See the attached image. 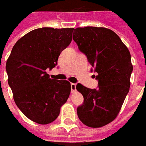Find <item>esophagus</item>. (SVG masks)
<instances>
[{"label":"esophagus","mask_w":146,"mask_h":146,"mask_svg":"<svg viewBox=\"0 0 146 146\" xmlns=\"http://www.w3.org/2000/svg\"><path fill=\"white\" fill-rule=\"evenodd\" d=\"M76 84H71V93H76Z\"/></svg>","instance_id":"esophagus-1"}]
</instances>
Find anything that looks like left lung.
Instances as JSON below:
<instances>
[{
	"instance_id": "8db88e82",
	"label": "left lung",
	"mask_w": 146,
	"mask_h": 146,
	"mask_svg": "<svg viewBox=\"0 0 146 146\" xmlns=\"http://www.w3.org/2000/svg\"><path fill=\"white\" fill-rule=\"evenodd\" d=\"M73 38L98 73L99 86L76 85L84 99L77 115L88 127L100 128L117 117L129 91L133 70L130 52L115 32L103 27L76 28Z\"/></svg>"
}]
</instances>
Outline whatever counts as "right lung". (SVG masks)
<instances>
[{
  "mask_svg": "<svg viewBox=\"0 0 146 146\" xmlns=\"http://www.w3.org/2000/svg\"><path fill=\"white\" fill-rule=\"evenodd\" d=\"M73 30H32L17 41L7 59V81L14 100L34 122L47 125L54 121L69 98L70 82L51 79L46 70L56 66L60 53L72 41Z\"/></svg>",
  "mask_w": 146,
  "mask_h": 146,
  "instance_id": "right-lung-1",
  "label": "right lung"
}]
</instances>
